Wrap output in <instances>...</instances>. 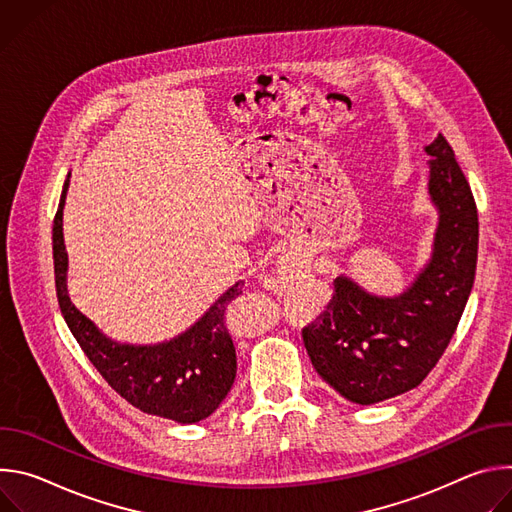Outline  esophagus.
<instances>
[{
	"instance_id": "34e87169",
	"label": "esophagus",
	"mask_w": 512,
	"mask_h": 512,
	"mask_svg": "<svg viewBox=\"0 0 512 512\" xmlns=\"http://www.w3.org/2000/svg\"><path fill=\"white\" fill-rule=\"evenodd\" d=\"M281 275H273V277H267L265 275V279H263V285L267 287V289H275L277 291V287L283 283V271H279Z\"/></svg>"
}]
</instances>
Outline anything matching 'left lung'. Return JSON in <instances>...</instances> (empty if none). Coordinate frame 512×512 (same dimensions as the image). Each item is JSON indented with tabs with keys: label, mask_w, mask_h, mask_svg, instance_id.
Here are the masks:
<instances>
[{
	"label": "left lung",
	"mask_w": 512,
	"mask_h": 512,
	"mask_svg": "<svg viewBox=\"0 0 512 512\" xmlns=\"http://www.w3.org/2000/svg\"><path fill=\"white\" fill-rule=\"evenodd\" d=\"M429 200L437 210L431 255L397 296H377L348 275L302 330L316 373L346 401L373 405L417 387L448 348L474 285L478 212L442 133L425 145Z\"/></svg>",
	"instance_id": "left-lung-1"
}]
</instances>
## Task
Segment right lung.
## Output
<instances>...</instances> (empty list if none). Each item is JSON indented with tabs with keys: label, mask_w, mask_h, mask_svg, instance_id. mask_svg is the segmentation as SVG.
Here are the masks:
<instances>
[{
	"label": "right lung",
	"mask_w": 512,
	"mask_h": 512,
	"mask_svg": "<svg viewBox=\"0 0 512 512\" xmlns=\"http://www.w3.org/2000/svg\"><path fill=\"white\" fill-rule=\"evenodd\" d=\"M68 184L70 174L54 216L52 253L56 296L72 336L111 389L139 411L184 425L210 417L229 395L237 375V354L225 328V310L241 296L243 281L231 285L190 328L170 340L129 344L109 338L68 296V255L62 235Z\"/></svg>",
	"instance_id": "right-lung-1"
}]
</instances>
